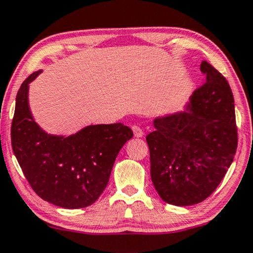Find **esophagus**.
Segmentation results:
<instances>
[{
	"label": "esophagus",
	"instance_id": "1",
	"mask_svg": "<svg viewBox=\"0 0 253 253\" xmlns=\"http://www.w3.org/2000/svg\"><path fill=\"white\" fill-rule=\"evenodd\" d=\"M132 129H133L134 136H135V137H142L143 136V130L140 128L139 126H133Z\"/></svg>",
	"mask_w": 253,
	"mask_h": 253
}]
</instances>
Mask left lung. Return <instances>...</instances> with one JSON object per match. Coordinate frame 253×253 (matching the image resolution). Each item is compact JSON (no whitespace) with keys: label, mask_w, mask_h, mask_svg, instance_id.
<instances>
[{"label":"left lung","mask_w":253,"mask_h":253,"mask_svg":"<svg viewBox=\"0 0 253 253\" xmlns=\"http://www.w3.org/2000/svg\"><path fill=\"white\" fill-rule=\"evenodd\" d=\"M206 83L185 111L156 118L146 136L150 177L160 197L178 207L209 197L233 161L237 149L235 100L226 79L203 60Z\"/></svg>","instance_id":"left-lung-1"}]
</instances>
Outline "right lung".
<instances>
[{
    "mask_svg": "<svg viewBox=\"0 0 253 253\" xmlns=\"http://www.w3.org/2000/svg\"><path fill=\"white\" fill-rule=\"evenodd\" d=\"M30 75L16 95L11 146L35 193L65 209L93 204L105 190L118 153L133 137L123 124L89 125L69 136L47 134L34 120L28 100Z\"/></svg>",
    "mask_w": 253,
    "mask_h": 253,
    "instance_id": "right-lung-1",
    "label": "right lung"
}]
</instances>
